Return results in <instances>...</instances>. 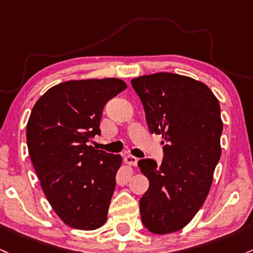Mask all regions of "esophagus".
Instances as JSON below:
<instances>
[{
	"label": "esophagus",
	"instance_id": "34e87169",
	"mask_svg": "<svg viewBox=\"0 0 253 253\" xmlns=\"http://www.w3.org/2000/svg\"><path fill=\"white\" fill-rule=\"evenodd\" d=\"M124 161H125V163H126V165L134 166V167L137 166V163H138V158L132 156V155H126V156L124 157Z\"/></svg>",
	"mask_w": 253,
	"mask_h": 253
}]
</instances>
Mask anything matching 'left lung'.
Wrapping results in <instances>:
<instances>
[{"instance_id":"obj_1","label":"left lung","mask_w":253,"mask_h":253,"mask_svg":"<svg viewBox=\"0 0 253 253\" xmlns=\"http://www.w3.org/2000/svg\"><path fill=\"white\" fill-rule=\"evenodd\" d=\"M149 129L162 134L165 158L138 162L149 179L140 198L144 226L169 234L190 223L207 199L221 157L223 124L217 98L204 83L180 74L161 73L131 80Z\"/></svg>"}]
</instances>
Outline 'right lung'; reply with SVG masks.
I'll use <instances>...</instances> for the list:
<instances>
[{"label": "right lung", "instance_id": "obj_1", "mask_svg": "<svg viewBox=\"0 0 253 253\" xmlns=\"http://www.w3.org/2000/svg\"><path fill=\"white\" fill-rule=\"evenodd\" d=\"M126 87L118 78L69 80L49 88L30 115L32 165L52 210L72 228L93 230L107 221L122 158L87 141L101 134L105 103Z\"/></svg>", "mask_w": 253, "mask_h": 253}]
</instances>
